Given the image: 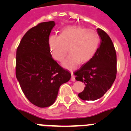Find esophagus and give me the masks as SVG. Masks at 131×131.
Here are the masks:
<instances>
[{
    "mask_svg": "<svg viewBox=\"0 0 131 131\" xmlns=\"http://www.w3.org/2000/svg\"><path fill=\"white\" fill-rule=\"evenodd\" d=\"M70 72H71V74H72L71 81H72V82H74V81L76 80V79H75V76H74V75H73V72L72 71H70Z\"/></svg>",
    "mask_w": 131,
    "mask_h": 131,
    "instance_id": "34e87169",
    "label": "esophagus"
}]
</instances>
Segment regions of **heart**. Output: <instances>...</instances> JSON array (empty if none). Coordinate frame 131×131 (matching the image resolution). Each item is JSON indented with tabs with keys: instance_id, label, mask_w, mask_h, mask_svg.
<instances>
[{
	"instance_id": "1",
	"label": "heart",
	"mask_w": 131,
	"mask_h": 131,
	"mask_svg": "<svg viewBox=\"0 0 131 131\" xmlns=\"http://www.w3.org/2000/svg\"><path fill=\"white\" fill-rule=\"evenodd\" d=\"M101 38L97 32L82 27H69L60 35H53L49 38V45L53 58L62 61L68 51L70 54L64 61L65 68L74 69L79 63L90 61L97 51Z\"/></svg>"
}]
</instances>
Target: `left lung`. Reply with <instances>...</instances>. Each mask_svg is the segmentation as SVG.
<instances>
[{
    "label": "left lung",
    "mask_w": 131,
    "mask_h": 131,
    "mask_svg": "<svg viewBox=\"0 0 131 131\" xmlns=\"http://www.w3.org/2000/svg\"><path fill=\"white\" fill-rule=\"evenodd\" d=\"M101 45L94 57L74 72L77 81L85 83L78 94L83 101H95L102 97L111 88L117 74V56L111 38L106 32L97 29Z\"/></svg>",
    "instance_id": "8db88e82"
}]
</instances>
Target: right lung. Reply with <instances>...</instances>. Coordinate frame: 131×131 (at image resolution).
Here are the masks:
<instances>
[{
  "instance_id": "right-lung-1",
  "label": "right lung",
  "mask_w": 131,
  "mask_h": 131,
  "mask_svg": "<svg viewBox=\"0 0 131 131\" xmlns=\"http://www.w3.org/2000/svg\"><path fill=\"white\" fill-rule=\"evenodd\" d=\"M55 22H42L29 29L16 51V75L25 96L34 105H52L60 86L71 74L52 58L49 36Z\"/></svg>"
}]
</instances>
